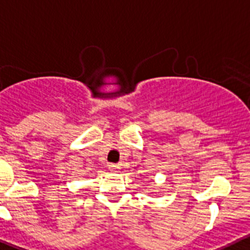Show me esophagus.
Here are the masks:
<instances>
[{
    "label": "esophagus",
    "instance_id": "obj_1",
    "mask_svg": "<svg viewBox=\"0 0 250 250\" xmlns=\"http://www.w3.org/2000/svg\"><path fill=\"white\" fill-rule=\"evenodd\" d=\"M109 169L111 170V172H118L119 169H120V166L119 165H109Z\"/></svg>",
    "mask_w": 250,
    "mask_h": 250
}]
</instances>
